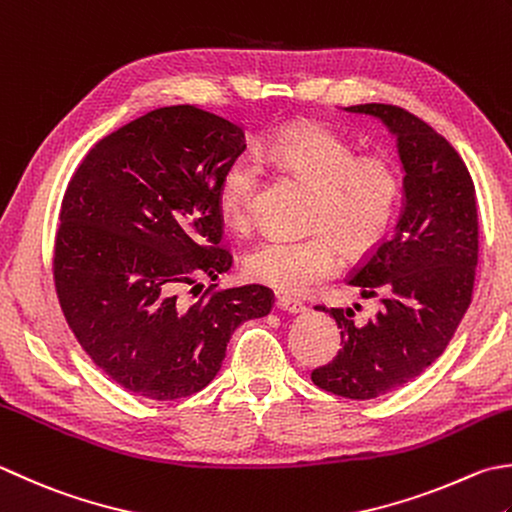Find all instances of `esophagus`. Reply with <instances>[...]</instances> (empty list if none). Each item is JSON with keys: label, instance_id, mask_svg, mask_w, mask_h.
Wrapping results in <instances>:
<instances>
[{"label": "esophagus", "instance_id": "obj_1", "mask_svg": "<svg viewBox=\"0 0 512 512\" xmlns=\"http://www.w3.org/2000/svg\"><path fill=\"white\" fill-rule=\"evenodd\" d=\"M275 304L279 310H284V313L288 315H297V313H304L306 306L302 302H297V299H290V297H284V295H277L275 297Z\"/></svg>", "mask_w": 512, "mask_h": 512}]
</instances>
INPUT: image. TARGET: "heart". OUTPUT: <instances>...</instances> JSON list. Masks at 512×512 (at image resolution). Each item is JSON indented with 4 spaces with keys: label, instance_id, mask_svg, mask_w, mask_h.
<instances>
[{
    "label": "heart",
    "instance_id": "heart-1",
    "mask_svg": "<svg viewBox=\"0 0 512 512\" xmlns=\"http://www.w3.org/2000/svg\"><path fill=\"white\" fill-rule=\"evenodd\" d=\"M262 164L310 186L306 237H266L244 257L250 279L286 295H302L333 277L339 246L348 257H364L384 242L404 195V177L388 155H357L333 128L297 124L257 150ZM262 168L239 155L217 182V210L235 230H246Z\"/></svg>",
    "mask_w": 512,
    "mask_h": 512
}]
</instances>
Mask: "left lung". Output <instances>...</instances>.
<instances>
[{"label": "left lung", "instance_id": "obj_1", "mask_svg": "<svg viewBox=\"0 0 512 512\" xmlns=\"http://www.w3.org/2000/svg\"><path fill=\"white\" fill-rule=\"evenodd\" d=\"M397 135L406 202L397 230L348 275L382 308L366 324L350 308L317 306L342 328V350L313 384L373 399L408 384L444 353L473 299L479 253L475 184L464 159L422 119L393 104L348 106Z\"/></svg>", "mask_w": 512, "mask_h": 512}]
</instances>
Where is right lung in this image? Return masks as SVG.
<instances>
[{"label": "right lung", "mask_w": 512, "mask_h": 512, "mask_svg": "<svg viewBox=\"0 0 512 512\" xmlns=\"http://www.w3.org/2000/svg\"><path fill=\"white\" fill-rule=\"evenodd\" d=\"M244 148L228 119L166 106L99 139L70 177L53 250L57 299L79 346L130 393H197L222 368L233 330L273 308L259 284L208 286L193 304L177 293L233 266L219 244L217 182Z\"/></svg>", "instance_id": "right-lung-1"}]
</instances>
